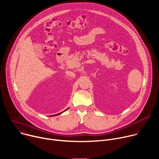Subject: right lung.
Here are the masks:
<instances>
[{
	"instance_id": "right-lung-1",
	"label": "right lung",
	"mask_w": 159,
	"mask_h": 159,
	"mask_svg": "<svg viewBox=\"0 0 159 159\" xmlns=\"http://www.w3.org/2000/svg\"><path fill=\"white\" fill-rule=\"evenodd\" d=\"M68 108H67L66 110H67ZM66 110H65V111H62V112H61V113H57V114H56V115H51V117H52V116H56V115H60V114H61V113H62L63 112H64V111H65Z\"/></svg>"
}]
</instances>
